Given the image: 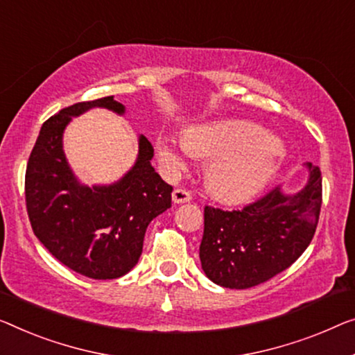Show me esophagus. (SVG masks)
I'll list each match as a JSON object with an SVG mask.
<instances>
[{
	"mask_svg": "<svg viewBox=\"0 0 355 355\" xmlns=\"http://www.w3.org/2000/svg\"><path fill=\"white\" fill-rule=\"evenodd\" d=\"M172 200L175 204L189 202V200H191V194H189V191H187V189L177 188V189H173V193H172Z\"/></svg>",
	"mask_w": 355,
	"mask_h": 355,
	"instance_id": "1",
	"label": "esophagus"
}]
</instances>
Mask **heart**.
Listing matches in <instances>:
<instances>
[{
    "instance_id": "b5f03b06",
    "label": "heart",
    "mask_w": 355,
    "mask_h": 355,
    "mask_svg": "<svg viewBox=\"0 0 355 355\" xmlns=\"http://www.w3.org/2000/svg\"><path fill=\"white\" fill-rule=\"evenodd\" d=\"M266 132L245 121H220L196 127L188 137L159 135L156 150L164 168L183 171L189 159H211L207 184L228 202H244L258 194L276 172V150Z\"/></svg>"
}]
</instances>
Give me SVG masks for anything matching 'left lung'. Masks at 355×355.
<instances>
[{
    "label": "left lung",
    "mask_w": 355,
    "mask_h": 355,
    "mask_svg": "<svg viewBox=\"0 0 355 355\" xmlns=\"http://www.w3.org/2000/svg\"><path fill=\"white\" fill-rule=\"evenodd\" d=\"M306 168L308 182L296 193L274 188L241 210L205 205L199 258L211 282L250 288L298 260L313 241L322 205L320 168L311 162Z\"/></svg>",
    "instance_id": "left-lung-1"
}]
</instances>
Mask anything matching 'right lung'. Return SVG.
<instances>
[{
    "instance_id": "1",
    "label": "right lung",
    "mask_w": 355,
    "mask_h": 355,
    "mask_svg": "<svg viewBox=\"0 0 355 355\" xmlns=\"http://www.w3.org/2000/svg\"><path fill=\"white\" fill-rule=\"evenodd\" d=\"M91 108L125 113L110 95L47 119L26 164V211L35 236L67 268L91 279H118L139 263L148 225L171 207L173 188L155 172V150L144 135L123 178L94 187L79 182L63 151V132Z\"/></svg>"
}]
</instances>
